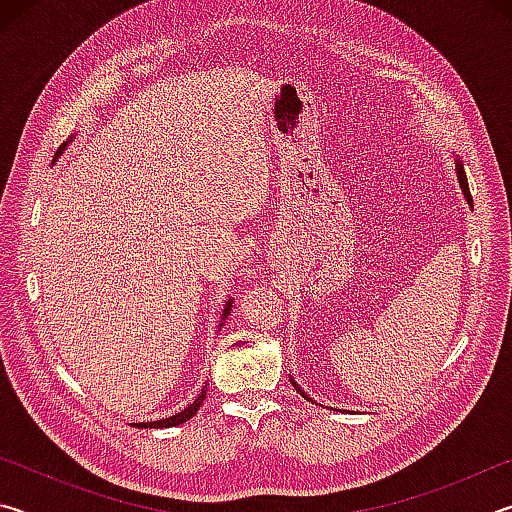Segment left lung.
Segmentation results:
<instances>
[{
	"instance_id": "1",
	"label": "left lung",
	"mask_w": 512,
	"mask_h": 512,
	"mask_svg": "<svg viewBox=\"0 0 512 512\" xmlns=\"http://www.w3.org/2000/svg\"><path fill=\"white\" fill-rule=\"evenodd\" d=\"M454 164H456V178H458V185H461V189H463V196H465V201H467V205H470L472 207V196H470V187H467V178H465V169H463V162H461V158H458V155H456V158H454ZM291 384L293 386H296V391L302 395V397H307V400L309 402H314V400H311V397L305 393V391H302V388L296 384V381H293L291 379Z\"/></svg>"
}]
</instances>
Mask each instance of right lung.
<instances>
[{
    "instance_id": "right-lung-1",
    "label": "right lung",
    "mask_w": 512,
    "mask_h": 512,
    "mask_svg": "<svg viewBox=\"0 0 512 512\" xmlns=\"http://www.w3.org/2000/svg\"><path fill=\"white\" fill-rule=\"evenodd\" d=\"M69 142H72V137H69V140H67L63 146H60L56 155H63V151L67 149V144H69ZM230 311H232V300H225L223 311H221V323H219V329L223 327L225 318L230 316ZM207 386H210V384H205V386L201 388V393H198L196 400H194L192 404H187L185 409L180 411V413L171 415V418H162V420H155V422H133V427H137V429H164V427H176V424H183V422H187L189 418H194L198 409H201V404H203L205 395H207Z\"/></svg>"
}]
</instances>
